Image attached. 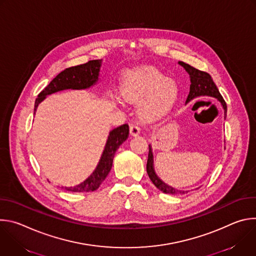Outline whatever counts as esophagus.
<instances>
[{"label":"esophagus","instance_id":"34e87169","mask_svg":"<svg viewBox=\"0 0 256 256\" xmlns=\"http://www.w3.org/2000/svg\"><path fill=\"white\" fill-rule=\"evenodd\" d=\"M130 134L136 136H138L140 134V128L138 124H132L130 126Z\"/></svg>","mask_w":256,"mask_h":256}]
</instances>
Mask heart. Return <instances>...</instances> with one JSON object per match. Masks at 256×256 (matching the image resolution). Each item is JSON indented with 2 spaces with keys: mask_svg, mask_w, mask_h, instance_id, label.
Segmentation results:
<instances>
[{
  "mask_svg": "<svg viewBox=\"0 0 256 256\" xmlns=\"http://www.w3.org/2000/svg\"><path fill=\"white\" fill-rule=\"evenodd\" d=\"M122 93L132 101H142L140 114L151 120L166 114L178 97L175 82L152 66H142L128 70L124 79Z\"/></svg>",
  "mask_w": 256,
  "mask_h": 256,
  "instance_id": "1",
  "label": "heart"
}]
</instances>
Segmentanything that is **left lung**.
Here are the masks:
<instances>
[{"instance_id":"1","label":"left lung","mask_w":256,"mask_h":256,"mask_svg":"<svg viewBox=\"0 0 256 256\" xmlns=\"http://www.w3.org/2000/svg\"><path fill=\"white\" fill-rule=\"evenodd\" d=\"M179 64H181L186 68V70L188 72L190 76V94L186 98V102H190V100L200 97V96H210L216 98L218 101L221 102L223 105V108L225 110V116H227V104L222 97L221 93L218 92L216 84L214 83L212 77L210 74H208L206 72L200 70L188 64H186L184 62H179ZM147 173L154 184V186L160 190L161 192L169 194H184L188 192H182V190H177L171 186H168L165 184L164 182L156 175L154 168H153V154H152V149L151 146H149V155H148V161H147Z\"/></svg>"}]
</instances>
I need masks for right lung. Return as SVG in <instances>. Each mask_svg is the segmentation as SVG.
I'll return each mask as SVG.
<instances>
[{"label": "right lung", "mask_w": 256, "mask_h": 256, "mask_svg": "<svg viewBox=\"0 0 256 256\" xmlns=\"http://www.w3.org/2000/svg\"><path fill=\"white\" fill-rule=\"evenodd\" d=\"M100 66L101 60H93L83 64L66 68V70L60 72V74L38 94V98L35 100L34 114L38 104L46 98V95L64 89H86L94 85L98 80ZM128 126L126 124L109 132L102 157L92 175L79 186H76L74 188H64L68 192H87L96 190L100 186L103 180L106 178L108 173L110 172L114 154L116 150L120 148V146L128 138Z\"/></svg>", "instance_id": "right-lung-1"}]
</instances>
